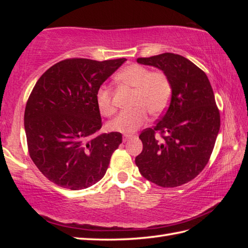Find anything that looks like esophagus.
<instances>
[{
	"label": "esophagus",
	"mask_w": 248,
	"mask_h": 248,
	"mask_svg": "<svg viewBox=\"0 0 248 248\" xmlns=\"http://www.w3.org/2000/svg\"><path fill=\"white\" fill-rule=\"evenodd\" d=\"M131 138H132V135H124V141L129 140Z\"/></svg>",
	"instance_id": "1"
}]
</instances>
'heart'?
<instances>
[{
	"label": "heart",
	"mask_w": 248,
	"mask_h": 248,
	"mask_svg": "<svg viewBox=\"0 0 248 248\" xmlns=\"http://www.w3.org/2000/svg\"><path fill=\"white\" fill-rule=\"evenodd\" d=\"M117 80L134 89L132 99L134 108L124 110L110 120L108 124V130L124 134L134 133L148 120V112L157 116L168 107L171 97V84L163 71H151L146 66L132 64L118 73ZM96 103L103 116L114 114L112 92L108 86L98 88Z\"/></svg>",
	"instance_id": "heart-1"
}]
</instances>
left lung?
<instances>
[{"label": "left lung", "instance_id": "obj_1", "mask_svg": "<svg viewBox=\"0 0 248 248\" xmlns=\"http://www.w3.org/2000/svg\"><path fill=\"white\" fill-rule=\"evenodd\" d=\"M138 62L165 73L171 99L155 125L140 133L143 151L135 164L141 176L156 186H180L202 172L213 151L220 127L213 89L207 75L181 55L140 57Z\"/></svg>", "mask_w": 248, "mask_h": 248}]
</instances>
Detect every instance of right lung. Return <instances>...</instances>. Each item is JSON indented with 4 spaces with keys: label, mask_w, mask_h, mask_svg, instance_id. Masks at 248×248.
I'll use <instances>...</instances> for the list:
<instances>
[{
    "label": "right lung",
    "mask_w": 248,
    "mask_h": 248,
    "mask_svg": "<svg viewBox=\"0 0 248 248\" xmlns=\"http://www.w3.org/2000/svg\"><path fill=\"white\" fill-rule=\"evenodd\" d=\"M127 61L68 59L50 67L31 91L24 112L31 159L51 182L78 191L101 180L123 141L102 127L96 93Z\"/></svg>",
    "instance_id": "add662e5"
}]
</instances>
